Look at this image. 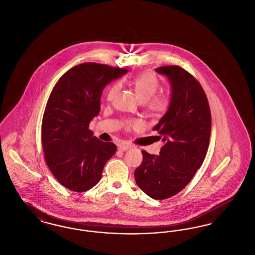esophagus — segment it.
Instances as JSON below:
<instances>
[{"mask_svg":"<svg viewBox=\"0 0 255 255\" xmlns=\"http://www.w3.org/2000/svg\"><path fill=\"white\" fill-rule=\"evenodd\" d=\"M131 148H132V145H131V144H128V143H123V144L119 145V150H121L122 152L127 151V150H129V149H131Z\"/></svg>","mask_w":255,"mask_h":255,"instance_id":"1","label":"esophagus"}]
</instances>
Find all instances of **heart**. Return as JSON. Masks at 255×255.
<instances>
[{
	"label": "heart",
	"instance_id": "heart-1",
	"mask_svg": "<svg viewBox=\"0 0 255 255\" xmlns=\"http://www.w3.org/2000/svg\"><path fill=\"white\" fill-rule=\"evenodd\" d=\"M134 92L140 102H145L147 109L153 113H164L169 108L170 97L165 95L155 94L159 89V80L152 73H142L134 76L132 80ZM121 83L116 82L110 87L107 92V100L111 101L115 95L120 91ZM141 124L138 121H129L125 122L126 128L139 127Z\"/></svg>",
	"mask_w": 255,
	"mask_h": 255
}]
</instances>
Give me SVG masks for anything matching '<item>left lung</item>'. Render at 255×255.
<instances>
[{"label": "left lung", "instance_id": "obj_1", "mask_svg": "<svg viewBox=\"0 0 255 255\" xmlns=\"http://www.w3.org/2000/svg\"><path fill=\"white\" fill-rule=\"evenodd\" d=\"M156 72L171 86L169 108L153 128L164 145L159 155L141 151L142 162L134 170L137 186L155 200H164L182 190L206 158L211 132V115L206 94L194 77L179 66Z\"/></svg>", "mask_w": 255, "mask_h": 255}]
</instances>
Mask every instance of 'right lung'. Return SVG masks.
<instances>
[{"mask_svg": "<svg viewBox=\"0 0 255 255\" xmlns=\"http://www.w3.org/2000/svg\"><path fill=\"white\" fill-rule=\"evenodd\" d=\"M126 69L83 63L65 73L54 86L42 122V144L49 170L66 188L84 192L100 181L117 146L89 130L100 111L104 87Z\"/></svg>", "mask_w": 255, "mask_h": 255, "instance_id": "obj_1", "label": "right lung"}]
</instances>
